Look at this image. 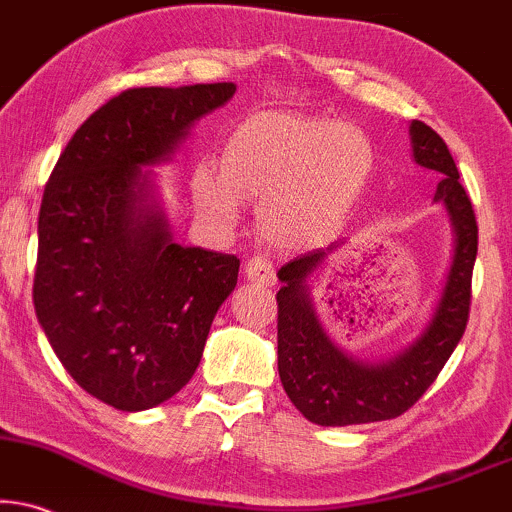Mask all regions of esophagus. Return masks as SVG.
Returning <instances> with one entry per match:
<instances>
[{"label":"esophagus","instance_id":"1","mask_svg":"<svg viewBox=\"0 0 512 512\" xmlns=\"http://www.w3.org/2000/svg\"><path fill=\"white\" fill-rule=\"evenodd\" d=\"M245 276H248V281L262 283V286H274L276 281L274 264L264 260V257H252V260H248V264H245Z\"/></svg>","mask_w":512,"mask_h":512}]
</instances>
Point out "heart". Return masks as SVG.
I'll return each instance as SVG.
<instances>
[{
  "label": "heart",
  "instance_id": "1",
  "mask_svg": "<svg viewBox=\"0 0 512 512\" xmlns=\"http://www.w3.org/2000/svg\"><path fill=\"white\" fill-rule=\"evenodd\" d=\"M373 167L361 129L295 113H257L224 146L222 167L193 174L198 210L217 229H231L243 198L262 200L260 234L283 250H307L345 224Z\"/></svg>",
  "mask_w": 512,
  "mask_h": 512
}]
</instances>
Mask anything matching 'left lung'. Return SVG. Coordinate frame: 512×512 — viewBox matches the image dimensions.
Returning a JSON list of instances; mask_svg holds the SVG:
<instances>
[{
	"instance_id": "8db88e82",
	"label": "left lung",
	"mask_w": 512,
	"mask_h": 512,
	"mask_svg": "<svg viewBox=\"0 0 512 512\" xmlns=\"http://www.w3.org/2000/svg\"><path fill=\"white\" fill-rule=\"evenodd\" d=\"M409 137L413 160L442 179L435 203L444 205L454 234L442 293L423 331L397 354L378 361L352 357L333 342L316 316L307 281L345 241L326 250L304 252L276 274L281 281L276 293L278 375L295 409L323 428L378 423L409 411L435 383L468 323L470 281L477 257L475 212L444 139L420 120H411Z\"/></svg>"
}]
</instances>
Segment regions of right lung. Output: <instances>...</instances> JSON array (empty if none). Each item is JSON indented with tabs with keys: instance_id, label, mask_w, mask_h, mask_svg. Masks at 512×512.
I'll return each mask as SVG.
<instances>
[{
	"instance_id": "1",
	"label": "right lung",
	"mask_w": 512,
	"mask_h": 512,
	"mask_svg": "<svg viewBox=\"0 0 512 512\" xmlns=\"http://www.w3.org/2000/svg\"><path fill=\"white\" fill-rule=\"evenodd\" d=\"M234 82L127 89L82 122L47 181L32 302L73 380L120 411L174 397L196 373L236 255L172 241L155 174Z\"/></svg>"
}]
</instances>
